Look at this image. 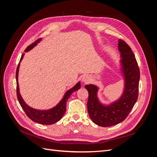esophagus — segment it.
I'll list each match as a JSON object with an SVG mask.
<instances>
[{
	"label": "esophagus",
	"instance_id": "34e87169",
	"mask_svg": "<svg viewBox=\"0 0 157 157\" xmlns=\"http://www.w3.org/2000/svg\"><path fill=\"white\" fill-rule=\"evenodd\" d=\"M90 80V77H89V76H88V75H84V77H82V81L84 83L86 84V83L89 82Z\"/></svg>",
	"mask_w": 157,
	"mask_h": 157
}]
</instances>
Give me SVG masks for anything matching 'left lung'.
Masks as SVG:
<instances>
[{"mask_svg": "<svg viewBox=\"0 0 157 157\" xmlns=\"http://www.w3.org/2000/svg\"><path fill=\"white\" fill-rule=\"evenodd\" d=\"M118 49L121 54V72L124 79V89L120 98L105 105L98 97L99 87L90 84L85 86L88 92L87 108L89 116L95 124L110 127L124 121L130 113L138 97L140 69L130 47L118 40Z\"/></svg>", "mask_w": 157, "mask_h": 157, "instance_id": "8db88e82", "label": "left lung"}]
</instances>
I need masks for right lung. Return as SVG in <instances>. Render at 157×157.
I'll return each mask as SVG.
<instances>
[{"label": "right lung", "instance_id": "obj_1", "mask_svg": "<svg viewBox=\"0 0 157 157\" xmlns=\"http://www.w3.org/2000/svg\"><path fill=\"white\" fill-rule=\"evenodd\" d=\"M42 39H38L35 42H33L31 45H29L27 48L25 50V52H29L31 49L34 48L35 46L37 45L38 43L41 41ZM25 54H22L21 59L20 61V63L18 64V66L16 70V82H17V97L18 101L20 103L21 107L25 111L27 117H29L31 120L34 121L36 123H39L40 124H46V125H50L53 124L54 123L58 122L63 117V115L66 111V103H67L69 98H70L71 95L74 92L77 91L80 88V82H78L75 86L71 88V89L68 90L64 94L63 98L61 99V101L57 104V105L49 109H46V110H39V109H36L32 108L31 107L29 106L27 103L23 100L21 94L20 93V88H19V84H18V73H19V68H20V62L21 61L23 56Z\"/></svg>", "mask_w": 157, "mask_h": 157}]
</instances>
